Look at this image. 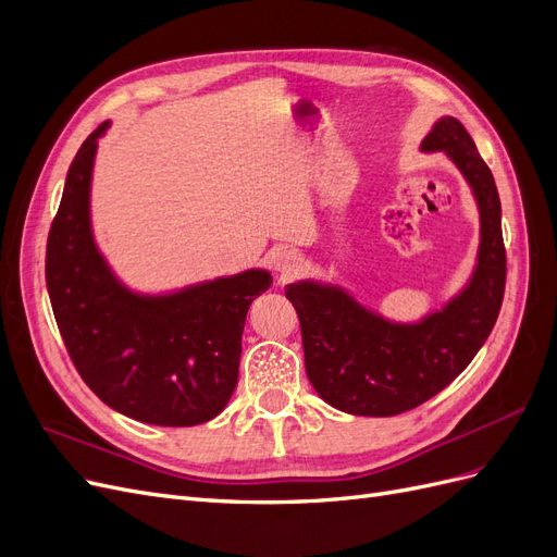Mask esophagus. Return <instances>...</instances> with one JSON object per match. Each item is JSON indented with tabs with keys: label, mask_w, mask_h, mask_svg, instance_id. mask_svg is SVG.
Masks as SVG:
<instances>
[{
	"label": "esophagus",
	"mask_w": 557,
	"mask_h": 557,
	"mask_svg": "<svg viewBox=\"0 0 557 557\" xmlns=\"http://www.w3.org/2000/svg\"><path fill=\"white\" fill-rule=\"evenodd\" d=\"M274 269L278 272L281 281H290L301 272V258L295 250H281L274 258Z\"/></svg>",
	"instance_id": "obj_1"
}]
</instances>
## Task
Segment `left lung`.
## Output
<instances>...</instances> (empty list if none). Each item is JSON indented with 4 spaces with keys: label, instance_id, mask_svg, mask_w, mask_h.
<instances>
[{
    "label": "left lung",
    "instance_id": "8db88e82",
    "mask_svg": "<svg viewBox=\"0 0 557 557\" xmlns=\"http://www.w3.org/2000/svg\"><path fill=\"white\" fill-rule=\"evenodd\" d=\"M420 148L444 150L476 197L481 246L465 290L407 325L367 311L339 285L299 281L285 288L299 315L311 385L352 416H397L442 393L485 344L504 299L507 250L493 172L458 117H440Z\"/></svg>",
    "mask_w": 557,
    "mask_h": 557
}]
</instances>
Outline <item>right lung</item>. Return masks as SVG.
<instances>
[{
  "mask_svg": "<svg viewBox=\"0 0 557 557\" xmlns=\"http://www.w3.org/2000/svg\"><path fill=\"white\" fill-rule=\"evenodd\" d=\"M99 125L83 141L46 246V285L66 352L90 391L139 423L190 428L221 413L237 387L242 334L267 269L137 295L115 278L90 227Z\"/></svg>",
  "mask_w": 557,
  "mask_h": 557,
  "instance_id": "obj_1",
  "label": "right lung"
}]
</instances>
